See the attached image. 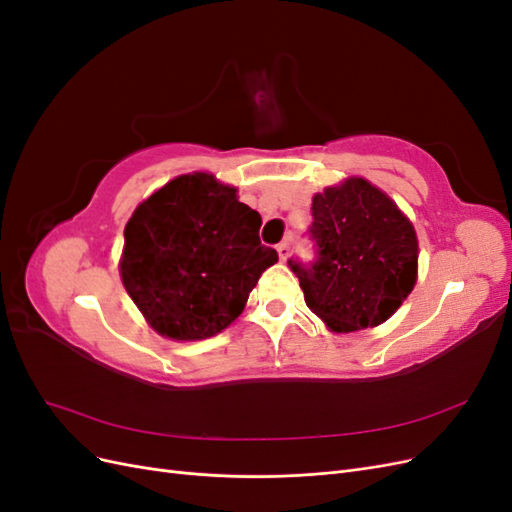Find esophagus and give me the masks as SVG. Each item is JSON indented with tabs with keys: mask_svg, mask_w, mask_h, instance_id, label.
I'll list each match as a JSON object with an SVG mask.
<instances>
[{
	"mask_svg": "<svg viewBox=\"0 0 512 512\" xmlns=\"http://www.w3.org/2000/svg\"><path fill=\"white\" fill-rule=\"evenodd\" d=\"M277 254H280L282 260H286L290 254V241H282L280 245H277Z\"/></svg>",
	"mask_w": 512,
	"mask_h": 512,
	"instance_id": "obj_1",
	"label": "esophagus"
}]
</instances>
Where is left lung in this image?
<instances>
[{"label":"left lung","instance_id":"obj_1","mask_svg":"<svg viewBox=\"0 0 512 512\" xmlns=\"http://www.w3.org/2000/svg\"><path fill=\"white\" fill-rule=\"evenodd\" d=\"M314 258H290L305 303L327 327L350 333L384 322L416 282V232L393 200L361 177L314 196Z\"/></svg>","mask_w":512,"mask_h":512}]
</instances>
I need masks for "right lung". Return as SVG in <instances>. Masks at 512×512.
I'll use <instances>...</instances> for the list:
<instances>
[{
  "instance_id": "obj_1",
  "label": "right lung",
  "mask_w": 512,
  "mask_h": 512,
  "mask_svg": "<svg viewBox=\"0 0 512 512\" xmlns=\"http://www.w3.org/2000/svg\"><path fill=\"white\" fill-rule=\"evenodd\" d=\"M258 211L207 173L181 175L138 205L126 226L121 280L160 335L203 339L226 329L277 262Z\"/></svg>"
}]
</instances>
